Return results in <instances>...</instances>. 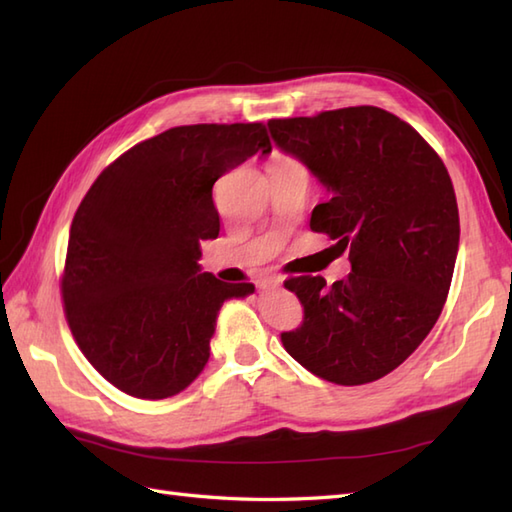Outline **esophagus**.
<instances>
[{"label":"esophagus","instance_id":"obj_1","mask_svg":"<svg viewBox=\"0 0 512 512\" xmlns=\"http://www.w3.org/2000/svg\"><path fill=\"white\" fill-rule=\"evenodd\" d=\"M257 286L259 288H277V286H281V277H275V275L264 277V279H259Z\"/></svg>","mask_w":512,"mask_h":512}]
</instances>
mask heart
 <instances>
[{"instance_id": "heart-1", "label": "heart", "mask_w": 512, "mask_h": 512, "mask_svg": "<svg viewBox=\"0 0 512 512\" xmlns=\"http://www.w3.org/2000/svg\"><path fill=\"white\" fill-rule=\"evenodd\" d=\"M273 160H295V158H290V156H286V154H275Z\"/></svg>"}]
</instances>
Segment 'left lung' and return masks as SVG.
I'll use <instances>...</instances> for the list:
<instances>
[{"label": "left lung", "mask_w": 512, "mask_h": 512, "mask_svg": "<svg viewBox=\"0 0 512 512\" xmlns=\"http://www.w3.org/2000/svg\"><path fill=\"white\" fill-rule=\"evenodd\" d=\"M268 127L332 191L310 228L352 262L332 286L321 275L284 281L303 321L281 343L328 383H374L416 350L447 301L460 242L449 171L416 129L374 105L270 118Z\"/></svg>", "instance_id": "obj_1"}]
</instances>
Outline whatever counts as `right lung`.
<instances>
[{
	"label": "right lung",
	"instance_id": "right-lung-1",
	"mask_svg": "<svg viewBox=\"0 0 512 512\" xmlns=\"http://www.w3.org/2000/svg\"><path fill=\"white\" fill-rule=\"evenodd\" d=\"M270 149L264 123L180 125L94 180L70 226L61 297L76 345L107 383L158 400L198 378L222 303L255 290L200 273V242L220 233L213 184Z\"/></svg>",
	"mask_w": 512,
	"mask_h": 512
}]
</instances>
